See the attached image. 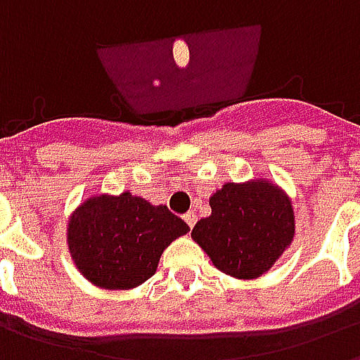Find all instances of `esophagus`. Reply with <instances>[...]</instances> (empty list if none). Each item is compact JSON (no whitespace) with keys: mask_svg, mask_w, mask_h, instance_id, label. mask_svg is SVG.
I'll return each instance as SVG.
<instances>
[{"mask_svg":"<svg viewBox=\"0 0 360 360\" xmlns=\"http://www.w3.org/2000/svg\"><path fill=\"white\" fill-rule=\"evenodd\" d=\"M183 218H185V221H187V226L191 227V229L195 227V224H196V214H195V212H187V214H185Z\"/></svg>","mask_w":360,"mask_h":360,"instance_id":"esophagus-1","label":"esophagus"}]
</instances>
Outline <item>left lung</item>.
<instances>
[{"label":"left lung","instance_id":"left-lung-1","mask_svg":"<svg viewBox=\"0 0 360 360\" xmlns=\"http://www.w3.org/2000/svg\"><path fill=\"white\" fill-rule=\"evenodd\" d=\"M210 208L191 237L231 278H260L293 241L291 200L270 181L226 183L210 196Z\"/></svg>","mask_w":360,"mask_h":360}]
</instances>
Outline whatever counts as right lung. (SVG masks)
Wrapping results in <instances>:
<instances>
[{"label":"right lung","instance_id":"obj_1","mask_svg":"<svg viewBox=\"0 0 360 360\" xmlns=\"http://www.w3.org/2000/svg\"><path fill=\"white\" fill-rule=\"evenodd\" d=\"M188 226L141 196H90L73 212L67 245L84 278L102 289H133L154 276L160 257Z\"/></svg>","mask_w":360,"mask_h":360}]
</instances>
